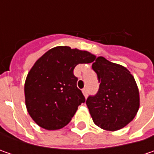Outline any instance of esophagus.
<instances>
[{"label":"esophagus","instance_id":"34e87169","mask_svg":"<svg viewBox=\"0 0 154 154\" xmlns=\"http://www.w3.org/2000/svg\"><path fill=\"white\" fill-rule=\"evenodd\" d=\"M82 92H83V94H84V96L87 98V96H88V91H87V89L86 88H84L83 90H82Z\"/></svg>","mask_w":154,"mask_h":154}]
</instances>
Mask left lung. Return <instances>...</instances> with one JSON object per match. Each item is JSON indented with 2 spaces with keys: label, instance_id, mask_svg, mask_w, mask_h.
Here are the masks:
<instances>
[{
  "label": "left lung",
  "instance_id": "left-lung-1",
  "mask_svg": "<svg viewBox=\"0 0 154 154\" xmlns=\"http://www.w3.org/2000/svg\"><path fill=\"white\" fill-rule=\"evenodd\" d=\"M99 88L86 99L94 123L103 129L116 131L134 118L140 106L138 87L127 68L98 56L92 63Z\"/></svg>",
  "mask_w": 154,
  "mask_h": 154
}]
</instances>
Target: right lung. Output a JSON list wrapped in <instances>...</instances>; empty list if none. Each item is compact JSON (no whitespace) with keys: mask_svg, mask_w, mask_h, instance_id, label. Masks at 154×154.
Here are the masks:
<instances>
[{"mask_svg":"<svg viewBox=\"0 0 154 154\" xmlns=\"http://www.w3.org/2000/svg\"><path fill=\"white\" fill-rule=\"evenodd\" d=\"M95 56L68 46H57L42 56L30 70L25 83L29 115L41 128L55 130L66 126L86 98L77 87L74 69Z\"/></svg>","mask_w":154,"mask_h":154,"instance_id":"right-lung-1","label":"right lung"}]
</instances>
